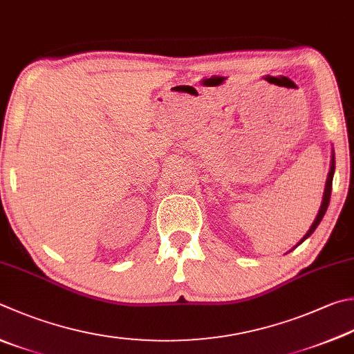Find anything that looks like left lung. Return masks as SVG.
<instances>
[{
  "mask_svg": "<svg viewBox=\"0 0 354 354\" xmlns=\"http://www.w3.org/2000/svg\"><path fill=\"white\" fill-rule=\"evenodd\" d=\"M335 165H336V162H335V152H333V156H331V166H330L328 178H326V185H325V191H324V198H322L321 209H319V212H317V217L315 218V222H313L311 228L308 230V232H306V234L304 236V239H302L301 242H299L297 245H301V243L304 242V240H305L306 237H310V236L313 234V232H315V230L317 228V225L321 223L322 217L325 216L326 208H328V203H330V197H331V185H333V174H335Z\"/></svg>",
  "mask_w": 354,
  "mask_h": 354,
  "instance_id": "obj_1",
  "label": "left lung"
}]
</instances>
